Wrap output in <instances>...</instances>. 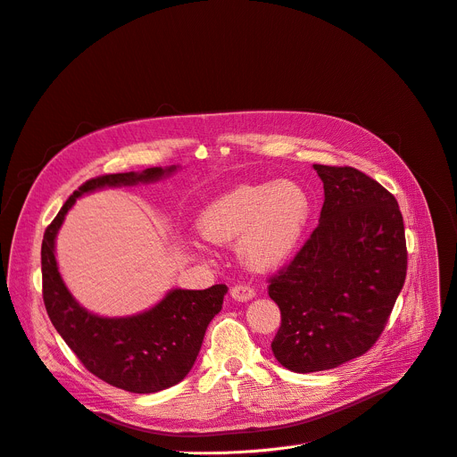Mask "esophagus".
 <instances>
[{"label": "esophagus", "instance_id": "obj_1", "mask_svg": "<svg viewBox=\"0 0 457 457\" xmlns=\"http://www.w3.org/2000/svg\"><path fill=\"white\" fill-rule=\"evenodd\" d=\"M231 296H233L235 301L246 303V301L253 299V296H255V291H253L250 286H246V284H239V286L231 287Z\"/></svg>", "mask_w": 457, "mask_h": 457}]
</instances>
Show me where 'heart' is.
<instances>
[{"instance_id":"obj_1","label":"heart","mask_w":457,"mask_h":457,"mask_svg":"<svg viewBox=\"0 0 457 457\" xmlns=\"http://www.w3.org/2000/svg\"><path fill=\"white\" fill-rule=\"evenodd\" d=\"M310 197L293 181L241 185L214 200L197 218V229L214 245L237 239L239 257L252 270L284 265L301 243Z\"/></svg>"}]
</instances>
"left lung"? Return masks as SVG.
<instances>
[{
  "mask_svg": "<svg viewBox=\"0 0 457 457\" xmlns=\"http://www.w3.org/2000/svg\"><path fill=\"white\" fill-rule=\"evenodd\" d=\"M313 170L325 188L320 224L269 280V296L282 312L270 347L296 373L338 368L370 351L407 274L395 197L351 166Z\"/></svg>",
  "mask_w": 457,
  "mask_h": 457,
  "instance_id": "obj_1",
  "label": "left lung"
}]
</instances>
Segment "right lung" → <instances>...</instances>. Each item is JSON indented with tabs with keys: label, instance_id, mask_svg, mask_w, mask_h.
<instances>
[{
	"label": "right lung",
	"instance_id": "right-lung-1",
	"mask_svg": "<svg viewBox=\"0 0 457 457\" xmlns=\"http://www.w3.org/2000/svg\"><path fill=\"white\" fill-rule=\"evenodd\" d=\"M177 166L147 168L140 173H112L86 181L46 228L41 265L43 299L59 336L98 379L134 394H153L181 383L202 349L205 330L222 310L228 287L171 289L151 310L129 317H101L76 303L55 262V237L76 197L106 187L153 183Z\"/></svg>",
	"mask_w": 457,
	"mask_h": 457
}]
</instances>
